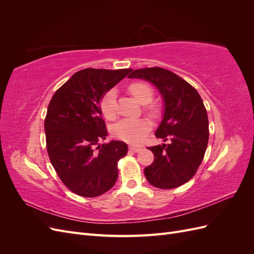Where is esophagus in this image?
I'll return each mask as SVG.
<instances>
[{
	"label": "esophagus",
	"mask_w": 254,
	"mask_h": 254,
	"mask_svg": "<svg viewBox=\"0 0 254 254\" xmlns=\"http://www.w3.org/2000/svg\"><path fill=\"white\" fill-rule=\"evenodd\" d=\"M142 148L141 147H137V146H129V150L130 151H133V152H137L140 151Z\"/></svg>",
	"instance_id": "34e87169"
}]
</instances>
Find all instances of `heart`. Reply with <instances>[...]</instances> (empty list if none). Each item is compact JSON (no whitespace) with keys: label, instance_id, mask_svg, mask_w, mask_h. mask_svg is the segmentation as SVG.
I'll return each mask as SVG.
<instances>
[{"label":"heart","instance_id":"b5f03b06","mask_svg":"<svg viewBox=\"0 0 254 254\" xmlns=\"http://www.w3.org/2000/svg\"><path fill=\"white\" fill-rule=\"evenodd\" d=\"M130 93L137 102L145 105L152 99V90L145 82H133L129 86ZM101 110L104 117L112 120L117 115V92L109 90L101 101ZM150 130V123L146 119L121 120L112 127V133L118 139L131 144L141 143Z\"/></svg>","mask_w":254,"mask_h":254}]
</instances>
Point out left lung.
<instances>
[{
    "instance_id": "1",
    "label": "left lung",
    "mask_w": 254,
    "mask_h": 254,
    "mask_svg": "<svg viewBox=\"0 0 254 254\" xmlns=\"http://www.w3.org/2000/svg\"><path fill=\"white\" fill-rule=\"evenodd\" d=\"M128 77L150 82L163 101L162 121L155 134L170 144L148 148L155 160L145 167L146 179L158 189L178 188L193 178L209 142V120L202 99L189 82L162 67L139 68Z\"/></svg>"
}]
</instances>
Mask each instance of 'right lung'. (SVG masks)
<instances>
[{"label": "right lung", "instance_id": "add662e5", "mask_svg": "<svg viewBox=\"0 0 254 254\" xmlns=\"http://www.w3.org/2000/svg\"><path fill=\"white\" fill-rule=\"evenodd\" d=\"M131 68H84L75 73L53 95L44 121L52 165L64 186L82 197L109 190L118 179V161L127 155V144L105 140L101 101Z\"/></svg>", "mask_w": 254, "mask_h": 254}]
</instances>
